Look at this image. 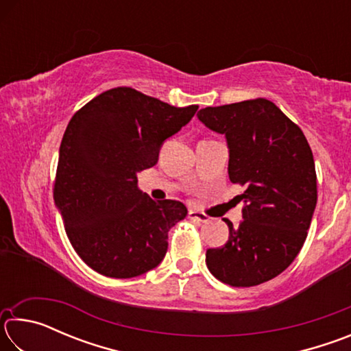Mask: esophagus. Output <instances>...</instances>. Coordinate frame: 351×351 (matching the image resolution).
<instances>
[{
    "label": "esophagus",
    "mask_w": 351,
    "mask_h": 351,
    "mask_svg": "<svg viewBox=\"0 0 351 351\" xmlns=\"http://www.w3.org/2000/svg\"><path fill=\"white\" fill-rule=\"evenodd\" d=\"M189 219H192V221L198 223V224H203V223H209V217L204 215V213H201L198 210H189L187 213Z\"/></svg>",
    "instance_id": "obj_1"
}]
</instances>
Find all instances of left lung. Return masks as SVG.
<instances>
[{"label": "left lung", "instance_id": "8db88e82", "mask_svg": "<svg viewBox=\"0 0 351 351\" xmlns=\"http://www.w3.org/2000/svg\"><path fill=\"white\" fill-rule=\"evenodd\" d=\"M206 127L229 147V180L245 187L243 221L226 245L207 249L206 265L219 282L257 287L288 268L306 240L317 203V176L305 134L266 99L207 106Z\"/></svg>", "mask_w": 351, "mask_h": 351}]
</instances>
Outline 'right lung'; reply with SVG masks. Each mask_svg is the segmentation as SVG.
Instances as JSON below:
<instances>
[{
	"instance_id": "add662e5",
	"label": "right lung",
	"mask_w": 351,
	"mask_h": 351,
	"mask_svg": "<svg viewBox=\"0 0 351 351\" xmlns=\"http://www.w3.org/2000/svg\"><path fill=\"white\" fill-rule=\"evenodd\" d=\"M197 110L122 86L99 94L71 117L54 201L74 251L99 274L130 278L162 261L169 230L187 209L180 201H153L138 189L136 173L158 162L162 142Z\"/></svg>"
}]
</instances>
